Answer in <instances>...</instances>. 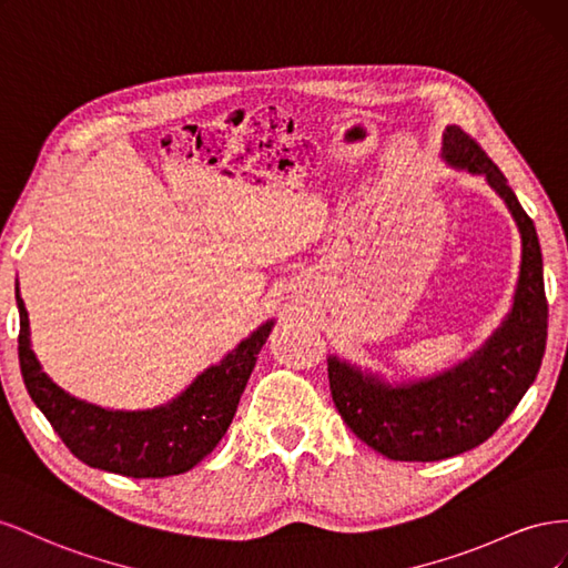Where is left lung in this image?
Listing matches in <instances>:
<instances>
[{"label":"left lung","mask_w":568,"mask_h":568,"mask_svg":"<svg viewBox=\"0 0 568 568\" xmlns=\"http://www.w3.org/2000/svg\"><path fill=\"white\" fill-rule=\"evenodd\" d=\"M440 156L449 169L480 175L505 202L521 237V266L507 316L478 349L440 374L390 383L343 356H328L339 416L362 443L395 462H440L488 440L536 381L547 343L536 225L507 178L459 125L445 128Z\"/></svg>","instance_id":"obj_1"}]
</instances>
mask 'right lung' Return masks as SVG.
<instances>
[{"mask_svg":"<svg viewBox=\"0 0 568 568\" xmlns=\"http://www.w3.org/2000/svg\"><path fill=\"white\" fill-rule=\"evenodd\" d=\"M16 306L21 316L19 362L28 395L80 462L128 478L185 474L214 452L237 412L256 356L275 326L273 318L264 321L171 402L128 412L78 399L47 376L32 352L30 321L19 281Z\"/></svg>","mask_w":568,"mask_h":568,"instance_id":"add662e5","label":"right lung"}]
</instances>
